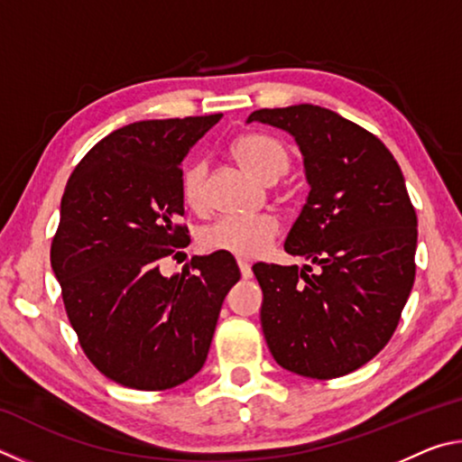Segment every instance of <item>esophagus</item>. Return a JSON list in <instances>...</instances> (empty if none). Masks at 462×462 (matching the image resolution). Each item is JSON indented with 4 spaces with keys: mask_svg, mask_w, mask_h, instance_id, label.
I'll list each match as a JSON object with an SVG mask.
<instances>
[{
    "mask_svg": "<svg viewBox=\"0 0 462 462\" xmlns=\"http://www.w3.org/2000/svg\"><path fill=\"white\" fill-rule=\"evenodd\" d=\"M238 269H240L242 279H250V277H253V269H250V264H248L246 261L238 259Z\"/></svg>",
    "mask_w": 462,
    "mask_h": 462,
    "instance_id": "34e87169",
    "label": "esophagus"
}]
</instances>
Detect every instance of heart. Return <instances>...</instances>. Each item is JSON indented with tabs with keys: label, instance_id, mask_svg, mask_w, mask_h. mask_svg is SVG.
<instances>
[{
	"label": "heart",
	"instance_id": "b5f03b06",
	"mask_svg": "<svg viewBox=\"0 0 462 462\" xmlns=\"http://www.w3.org/2000/svg\"><path fill=\"white\" fill-rule=\"evenodd\" d=\"M238 165L261 183H275L289 169V151L277 138L264 134H245L232 144ZM208 165L193 161L181 173V195L187 206L201 209L206 203ZM279 226L271 217L226 216L203 228L199 242L206 250H224L236 256H254L277 236Z\"/></svg>",
	"mask_w": 462,
	"mask_h": 462
}]
</instances>
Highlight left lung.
I'll return each instance as SVG.
<instances>
[{
  "mask_svg": "<svg viewBox=\"0 0 462 462\" xmlns=\"http://www.w3.org/2000/svg\"><path fill=\"white\" fill-rule=\"evenodd\" d=\"M246 122L300 146L310 195L285 250L318 264H254L264 340L287 371L342 377L381 353L413 287L418 217L402 169L377 136L332 109L264 107Z\"/></svg>",
  "mask_w": 462,
  "mask_h": 462,
  "instance_id": "obj_1",
  "label": "left lung"
}]
</instances>
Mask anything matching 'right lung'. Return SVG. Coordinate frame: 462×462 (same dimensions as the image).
Returning a JSON list of instances; mask_svg holds the SVG:
<instances>
[{
    "instance_id": "right-lung-1",
    "label": "right lung",
    "mask_w": 462,
    "mask_h": 462,
    "mask_svg": "<svg viewBox=\"0 0 462 462\" xmlns=\"http://www.w3.org/2000/svg\"><path fill=\"white\" fill-rule=\"evenodd\" d=\"M222 114L144 120L101 138L69 177L51 264L77 338L107 379L140 391L191 379L208 358L224 297L240 279L230 253L161 261L189 242L181 161Z\"/></svg>"
}]
</instances>
